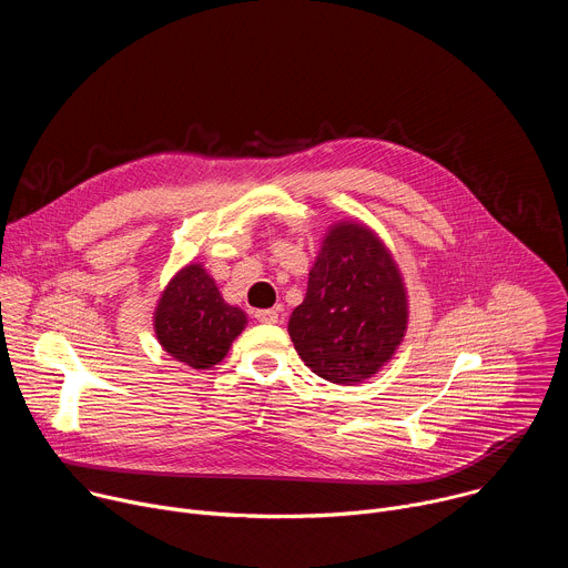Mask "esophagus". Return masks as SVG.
Wrapping results in <instances>:
<instances>
[{
	"label": "esophagus",
	"instance_id": "obj_1",
	"mask_svg": "<svg viewBox=\"0 0 568 568\" xmlns=\"http://www.w3.org/2000/svg\"><path fill=\"white\" fill-rule=\"evenodd\" d=\"M256 318L263 323H276L278 321V312L276 310H256Z\"/></svg>",
	"mask_w": 568,
	"mask_h": 568
}]
</instances>
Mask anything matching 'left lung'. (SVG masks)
<instances>
[{
    "mask_svg": "<svg viewBox=\"0 0 568 568\" xmlns=\"http://www.w3.org/2000/svg\"><path fill=\"white\" fill-rule=\"evenodd\" d=\"M287 331L305 366L328 382L368 379L390 359L407 331V292L371 229L333 226Z\"/></svg>",
    "mask_w": 568,
    "mask_h": 568,
    "instance_id": "obj_1",
    "label": "left lung"
}]
</instances>
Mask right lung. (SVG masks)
Here are the masks:
<instances>
[{
    "instance_id": "right-lung-1",
    "label": "right lung",
    "mask_w": 568,
    "mask_h": 568,
    "mask_svg": "<svg viewBox=\"0 0 568 568\" xmlns=\"http://www.w3.org/2000/svg\"><path fill=\"white\" fill-rule=\"evenodd\" d=\"M247 314L224 303L202 265L184 267L164 290L154 312V333L178 362L211 368L242 333Z\"/></svg>"
}]
</instances>
